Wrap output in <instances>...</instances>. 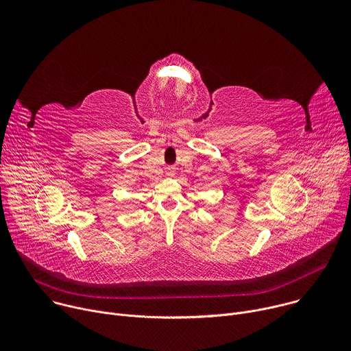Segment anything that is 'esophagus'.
I'll list each match as a JSON object with an SVG mask.
<instances>
[{"mask_svg": "<svg viewBox=\"0 0 351 351\" xmlns=\"http://www.w3.org/2000/svg\"><path fill=\"white\" fill-rule=\"evenodd\" d=\"M175 173H176V171H175V168H168V176H175Z\"/></svg>", "mask_w": 351, "mask_h": 351, "instance_id": "34e87169", "label": "esophagus"}]
</instances>
